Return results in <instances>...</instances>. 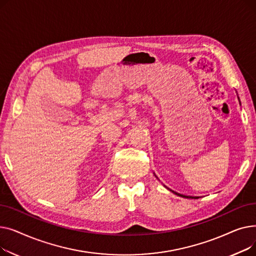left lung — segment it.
Instances as JSON below:
<instances>
[{
  "instance_id": "8db88e82",
  "label": "left lung",
  "mask_w": 256,
  "mask_h": 256,
  "mask_svg": "<svg viewBox=\"0 0 256 256\" xmlns=\"http://www.w3.org/2000/svg\"><path fill=\"white\" fill-rule=\"evenodd\" d=\"M172 192H173V193H174V194H176V195H178V196H180V197H184V198H186H186H192V199H193V198H195V199H197V197H192V196H186V195H182V194H178V193H176V192H174V191H172Z\"/></svg>"
}]
</instances>
